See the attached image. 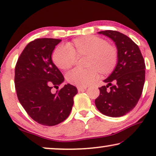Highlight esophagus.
I'll use <instances>...</instances> for the list:
<instances>
[{"label":"esophagus","mask_w":156,"mask_h":156,"mask_svg":"<svg viewBox=\"0 0 156 156\" xmlns=\"http://www.w3.org/2000/svg\"><path fill=\"white\" fill-rule=\"evenodd\" d=\"M87 88L86 87H77V89H78V91H84L85 89H86Z\"/></svg>","instance_id":"34e87169"}]
</instances>
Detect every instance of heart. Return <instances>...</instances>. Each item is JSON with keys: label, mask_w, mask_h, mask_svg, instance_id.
I'll list each match as a JSON object with an SVG mask.
<instances>
[{"label": "heart", "mask_w": 156, "mask_h": 156, "mask_svg": "<svg viewBox=\"0 0 156 156\" xmlns=\"http://www.w3.org/2000/svg\"><path fill=\"white\" fill-rule=\"evenodd\" d=\"M85 57L84 69H73L66 75L69 84L84 87L99 76H107L114 71L118 62V50L106 40L94 35H85L67 42L66 47L59 45L52 55L54 64L59 69L66 71L75 63L76 57Z\"/></svg>", "instance_id": "obj_1"}]
</instances>
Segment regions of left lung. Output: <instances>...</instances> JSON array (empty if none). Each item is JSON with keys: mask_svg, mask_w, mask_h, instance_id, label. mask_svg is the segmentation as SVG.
<instances>
[{"mask_svg": "<svg viewBox=\"0 0 156 156\" xmlns=\"http://www.w3.org/2000/svg\"><path fill=\"white\" fill-rule=\"evenodd\" d=\"M110 37L118 50V62L100 87L95 105L101 114L120 117L131 112L141 96L145 82V61L138 46L124 34L115 30L100 31ZM110 87V88L108 87Z\"/></svg>", "mask_w": 156, "mask_h": 156, "instance_id": "left-lung-1", "label": "left lung"}]
</instances>
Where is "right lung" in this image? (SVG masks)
Wrapping results in <instances>:
<instances>
[{"instance_id": "right-lung-1", "label": "right lung", "mask_w": 156, "mask_h": 156, "mask_svg": "<svg viewBox=\"0 0 156 156\" xmlns=\"http://www.w3.org/2000/svg\"><path fill=\"white\" fill-rule=\"evenodd\" d=\"M62 41L38 38L29 42L21 53L15 69V87L18 100L27 114L41 125L52 126L69 116L77 89L65 84L64 76L52 62V53Z\"/></svg>"}]
</instances>
